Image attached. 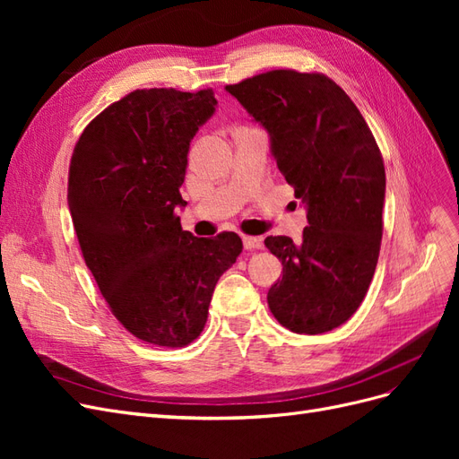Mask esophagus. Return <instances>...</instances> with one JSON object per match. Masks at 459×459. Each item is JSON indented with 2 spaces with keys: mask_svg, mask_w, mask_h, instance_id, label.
I'll use <instances>...</instances> for the list:
<instances>
[{
  "mask_svg": "<svg viewBox=\"0 0 459 459\" xmlns=\"http://www.w3.org/2000/svg\"><path fill=\"white\" fill-rule=\"evenodd\" d=\"M243 247L247 251H255V248H262V239L260 238H248V235H243Z\"/></svg>",
  "mask_w": 459,
  "mask_h": 459,
  "instance_id": "34e87169",
  "label": "esophagus"
}]
</instances>
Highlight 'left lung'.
Here are the masks:
<instances>
[{
	"instance_id": "left-lung-1",
	"label": "left lung",
	"mask_w": 459,
	"mask_h": 459,
	"mask_svg": "<svg viewBox=\"0 0 459 459\" xmlns=\"http://www.w3.org/2000/svg\"><path fill=\"white\" fill-rule=\"evenodd\" d=\"M268 132L270 151L307 206L302 239L264 241L283 264L268 307L283 327L317 335L362 304L377 266L385 164L358 107L324 74L272 71L226 86Z\"/></svg>"
}]
</instances>
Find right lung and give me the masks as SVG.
Wrapping results in <instances>:
<instances>
[{
  "instance_id": "1",
  "label": "right lung",
  "mask_w": 459,
  "mask_h": 459,
  "mask_svg": "<svg viewBox=\"0 0 459 459\" xmlns=\"http://www.w3.org/2000/svg\"><path fill=\"white\" fill-rule=\"evenodd\" d=\"M212 90H135L82 132L68 170V211L82 255L134 337L176 349L206 324L214 287L241 238H195L176 208L189 143L214 115Z\"/></svg>"
}]
</instances>
